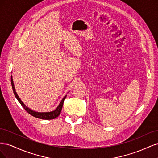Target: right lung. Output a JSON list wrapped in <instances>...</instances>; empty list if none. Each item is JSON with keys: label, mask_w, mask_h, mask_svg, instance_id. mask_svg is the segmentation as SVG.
I'll use <instances>...</instances> for the list:
<instances>
[{"label": "right lung", "mask_w": 158, "mask_h": 158, "mask_svg": "<svg viewBox=\"0 0 158 158\" xmlns=\"http://www.w3.org/2000/svg\"><path fill=\"white\" fill-rule=\"evenodd\" d=\"M11 84H12L14 94V95H15L16 98L18 99L19 103L22 105V106L23 107V109H25L26 111L28 113L30 114L31 115H32L33 117H35L36 118H41V119H44V120H51V119H54V118H56L60 114L62 108H63L64 101L66 97V95L63 98V99L61 100V102L59 104V106H57V107L54 110V111H52L50 112H37V111H33V110L30 109L29 107H27L26 105L22 102L20 98H19L18 95L17 94V93L16 92L15 87H14V82H13V79H12V76H11Z\"/></svg>", "instance_id": "add662e5"}]
</instances>
